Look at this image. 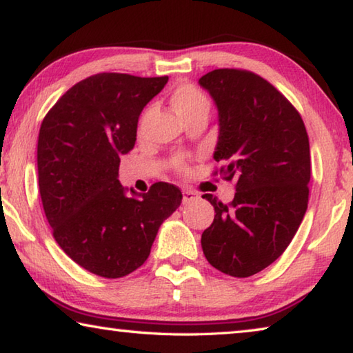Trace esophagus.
I'll return each mask as SVG.
<instances>
[{"label":"esophagus","instance_id":"obj_1","mask_svg":"<svg viewBox=\"0 0 353 353\" xmlns=\"http://www.w3.org/2000/svg\"><path fill=\"white\" fill-rule=\"evenodd\" d=\"M182 194H183V204H188V202H191V201L199 199V194L196 193V191L188 190V188H185V190L182 191Z\"/></svg>","mask_w":353,"mask_h":353}]
</instances>
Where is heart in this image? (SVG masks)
I'll use <instances>...</instances> for the list:
<instances>
[{
  "label": "heart",
  "mask_w": 353,
  "mask_h": 353,
  "mask_svg": "<svg viewBox=\"0 0 353 353\" xmlns=\"http://www.w3.org/2000/svg\"><path fill=\"white\" fill-rule=\"evenodd\" d=\"M171 104L177 112V115L182 118H188L201 110H208L210 103L204 93L198 87L191 85V83H183L179 85L171 94Z\"/></svg>",
  "instance_id": "obj_1"
}]
</instances>
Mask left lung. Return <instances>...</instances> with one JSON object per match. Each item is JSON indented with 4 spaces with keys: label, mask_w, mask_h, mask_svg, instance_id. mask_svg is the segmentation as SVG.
I'll use <instances>...</instances> for the list:
<instances>
[{
    "label": "left lung",
    "mask_w": 353,
    "mask_h": 353,
    "mask_svg": "<svg viewBox=\"0 0 353 353\" xmlns=\"http://www.w3.org/2000/svg\"><path fill=\"white\" fill-rule=\"evenodd\" d=\"M199 85L218 109L213 159L225 162L219 172L236 190L229 205L202 196L216 213L202 234V250L218 271L249 277L285 252L307 212V129L290 101L252 71L213 70Z\"/></svg>",
    "instance_id": "obj_1"
}]
</instances>
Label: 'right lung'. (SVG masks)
Returning a JSON list of instances; mask_svg holds the SVG:
<instances>
[{"label":"right lung","instance_id":"1","mask_svg":"<svg viewBox=\"0 0 353 353\" xmlns=\"http://www.w3.org/2000/svg\"><path fill=\"white\" fill-rule=\"evenodd\" d=\"M168 76L99 73L77 82L46 113L37 145L39 188L52 236L71 260L105 279L146 261L159 227L181 205L174 185L126 194L121 155L134 149L145 105Z\"/></svg>","mask_w":353,"mask_h":353}]
</instances>
